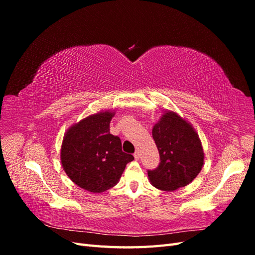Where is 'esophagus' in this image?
Instances as JSON below:
<instances>
[{"label":"esophagus","instance_id":"obj_1","mask_svg":"<svg viewBox=\"0 0 255 255\" xmlns=\"http://www.w3.org/2000/svg\"><path fill=\"white\" fill-rule=\"evenodd\" d=\"M134 157H135L136 160L140 158V153H139V151H136V152L134 153Z\"/></svg>","mask_w":255,"mask_h":255}]
</instances>
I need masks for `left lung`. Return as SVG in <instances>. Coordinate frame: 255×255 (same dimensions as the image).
<instances>
[{"mask_svg": "<svg viewBox=\"0 0 255 255\" xmlns=\"http://www.w3.org/2000/svg\"><path fill=\"white\" fill-rule=\"evenodd\" d=\"M152 136L160 163L155 170L148 171L151 184L164 191L187 186L204 164L203 146L195 128L176 112L165 111L154 125Z\"/></svg>", "mask_w": 255, "mask_h": 255, "instance_id": "obj_1", "label": "left lung"}]
</instances>
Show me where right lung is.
I'll list each match as a JSON object with an SVG mask.
<instances>
[{"label": "right lung", "instance_id": "add662e5", "mask_svg": "<svg viewBox=\"0 0 255 255\" xmlns=\"http://www.w3.org/2000/svg\"><path fill=\"white\" fill-rule=\"evenodd\" d=\"M116 110L87 116L69 128L63 138L60 161L79 187L100 194L117 185L134 156L122 151L118 136L110 133Z\"/></svg>", "mask_w": 255, "mask_h": 255}]
</instances>
